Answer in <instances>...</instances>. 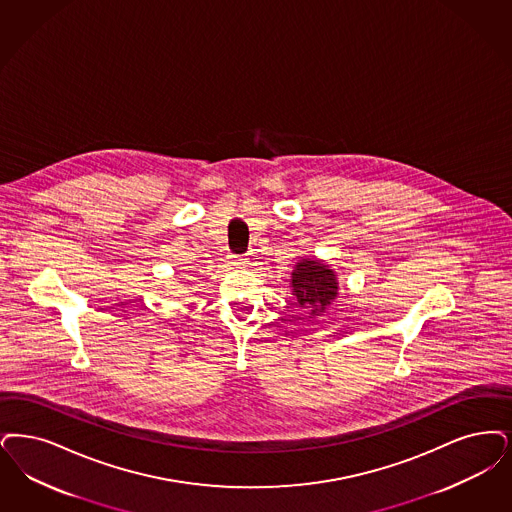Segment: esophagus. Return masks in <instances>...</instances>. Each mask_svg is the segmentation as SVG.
<instances>
[{
  "mask_svg": "<svg viewBox=\"0 0 512 512\" xmlns=\"http://www.w3.org/2000/svg\"><path fill=\"white\" fill-rule=\"evenodd\" d=\"M230 265L242 268V266L247 265V259H244V257H238V255H230Z\"/></svg>",
  "mask_w": 512,
  "mask_h": 512,
  "instance_id": "esophagus-1",
  "label": "esophagus"
}]
</instances>
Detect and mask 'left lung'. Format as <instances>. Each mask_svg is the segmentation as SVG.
<instances>
[{"mask_svg": "<svg viewBox=\"0 0 512 512\" xmlns=\"http://www.w3.org/2000/svg\"><path fill=\"white\" fill-rule=\"evenodd\" d=\"M291 287L297 305L310 310V316H320L326 312L339 291L335 272L329 265L316 259H303L295 265V270L291 272Z\"/></svg>", "mask_w": 512, "mask_h": 512, "instance_id": "8db88e82", "label": "left lung"}]
</instances>
